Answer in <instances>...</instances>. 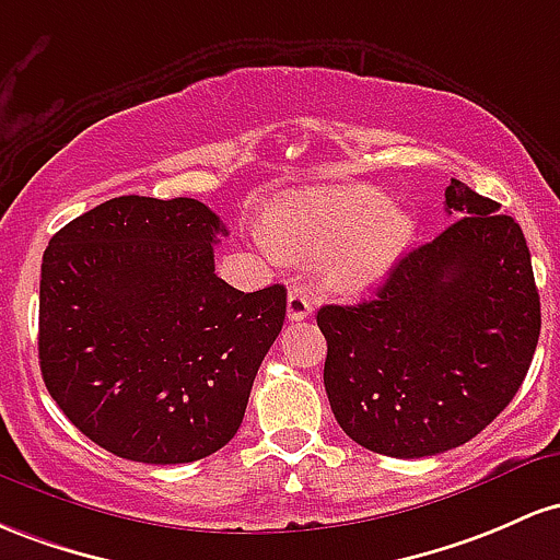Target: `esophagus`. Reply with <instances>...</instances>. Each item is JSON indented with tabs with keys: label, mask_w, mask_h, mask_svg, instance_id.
Masks as SVG:
<instances>
[{
	"label": "esophagus",
	"mask_w": 560,
	"mask_h": 560,
	"mask_svg": "<svg viewBox=\"0 0 560 560\" xmlns=\"http://www.w3.org/2000/svg\"><path fill=\"white\" fill-rule=\"evenodd\" d=\"M312 301L304 291H291L288 293V319L291 323H299V319H306L312 314Z\"/></svg>",
	"instance_id": "1"
}]
</instances>
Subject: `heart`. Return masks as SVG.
I'll return each instance as SVG.
<instances>
[{
  "label": "heart",
  "mask_w": 560,
  "mask_h": 560,
  "mask_svg": "<svg viewBox=\"0 0 560 560\" xmlns=\"http://www.w3.org/2000/svg\"><path fill=\"white\" fill-rule=\"evenodd\" d=\"M416 222L392 198L364 185L319 187L285 196L254 232L272 264L325 256V280L338 291H368L401 259Z\"/></svg>",
  "instance_id": "1"
}]
</instances>
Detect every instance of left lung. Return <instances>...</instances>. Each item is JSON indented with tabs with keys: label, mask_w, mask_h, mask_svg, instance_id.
Instances as JSON below:
<instances>
[{
	"label": "left lung",
	"mask_w": 560,
	"mask_h": 560,
	"mask_svg": "<svg viewBox=\"0 0 560 560\" xmlns=\"http://www.w3.org/2000/svg\"><path fill=\"white\" fill-rule=\"evenodd\" d=\"M444 206L455 222L401 256L373 299L317 312L338 425L401 460L487 429L524 383L542 323L516 219L460 179Z\"/></svg>",
	"instance_id": "left-lung-1"
}]
</instances>
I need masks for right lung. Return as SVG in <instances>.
<instances>
[{
  "label": "right lung",
  "instance_id": "1",
  "mask_svg": "<svg viewBox=\"0 0 560 560\" xmlns=\"http://www.w3.org/2000/svg\"><path fill=\"white\" fill-rule=\"evenodd\" d=\"M228 235L192 198L121 196L55 232L42 259L39 364L77 429L118 457L192 463L241 429L285 288L213 272Z\"/></svg>",
  "mask_w": 560,
  "mask_h": 560
}]
</instances>
